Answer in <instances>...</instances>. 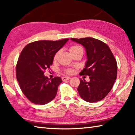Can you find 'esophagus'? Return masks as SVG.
I'll list each match as a JSON object with an SVG mask.
<instances>
[{
	"mask_svg": "<svg viewBox=\"0 0 135 135\" xmlns=\"http://www.w3.org/2000/svg\"><path fill=\"white\" fill-rule=\"evenodd\" d=\"M70 79H71V78L69 77H62V80L63 81L68 80H70Z\"/></svg>",
	"mask_w": 135,
	"mask_h": 135,
	"instance_id": "obj_1",
	"label": "esophagus"
}]
</instances>
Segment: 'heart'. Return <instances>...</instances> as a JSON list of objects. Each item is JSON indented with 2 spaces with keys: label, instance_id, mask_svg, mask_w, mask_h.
<instances>
[{
  "label": "heart",
  "instance_id": "1",
  "mask_svg": "<svg viewBox=\"0 0 135 135\" xmlns=\"http://www.w3.org/2000/svg\"><path fill=\"white\" fill-rule=\"evenodd\" d=\"M79 49H82V48L80 46H73L71 47L69 49L70 53V54L73 53V52L78 51V50H79ZM57 55H58V54H56L55 55V56H54V59H56ZM65 73H66V74H71L73 73V70L71 69V68H69V69H67L65 70Z\"/></svg>",
  "mask_w": 135,
  "mask_h": 135
}]
</instances>
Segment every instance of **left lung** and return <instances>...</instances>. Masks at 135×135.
Wrapping results in <instances>:
<instances>
[{
    "label": "left lung",
    "mask_w": 135,
    "mask_h": 135,
    "mask_svg": "<svg viewBox=\"0 0 135 135\" xmlns=\"http://www.w3.org/2000/svg\"><path fill=\"white\" fill-rule=\"evenodd\" d=\"M70 39L83 45L86 52L85 67L80 74L88 75L90 81L80 79L79 94L86 102L99 101L110 92L117 78L116 59L108 46L99 40L92 37Z\"/></svg>",
    "instance_id": "8db88e82"
}]
</instances>
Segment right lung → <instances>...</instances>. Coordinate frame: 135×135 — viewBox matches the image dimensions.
<instances>
[{
    "mask_svg": "<svg viewBox=\"0 0 135 135\" xmlns=\"http://www.w3.org/2000/svg\"><path fill=\"white\" fill-rule=\"evenodd\" d=\"M68 40L36 41L22 49L16 66L17 79L22 93L33 103L45 105L55 98L62 80L59 77L49 79L44 73Z\"/></svg>",
    "mask_w": 135,
    "mask_h": 135,
    "instance_id": "add662e5",
    "label": "right lung"
}]
</instances>
